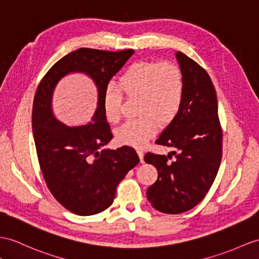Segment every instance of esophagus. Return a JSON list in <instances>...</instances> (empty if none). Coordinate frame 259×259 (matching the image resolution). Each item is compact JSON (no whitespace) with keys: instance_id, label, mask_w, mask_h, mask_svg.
<instances>
[{"instance_id":"obj_1","label":"esophagus","mask_w":259,"mask_h":259,"mask_svg":"<svg viewBox=\"0 0 259 259\" xmlns=\"http://www.w3.org/2000/svg\"><path fill=\"white\" fill-rule=\"evenodd\" d=\"M137 154H138V157H140L141 162L143 163L144 162V151L142 149H137Z\"/></svg>"}]
</instances>
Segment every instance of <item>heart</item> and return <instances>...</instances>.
I'll return each mask as SVG.
<instances>
[{
  "instance_id": "obj_1",
  "label": "heart",
  "mask_w": 259,
  "mask_h": 259,
  "mask_svg": "<svg viewBox=\"0 0 259 259\" xmlns=\"http://www.w3.org/2000/svg\"><path fill=\"white\" fill-rule=\"evenodd\" d=\"M116 88H109L103 97V113L110 123L121 117L122 95L137 98L135 119L116 130V142L142 147L153 137L160 125H168L178 116L185 98V78L174 62L138 61L131 65L118 80Z\"/></svg>"
}]
</instances>
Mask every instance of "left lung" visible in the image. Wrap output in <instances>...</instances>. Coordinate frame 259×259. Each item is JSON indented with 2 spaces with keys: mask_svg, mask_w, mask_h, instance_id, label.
<instances>
[{
  "mask_svg": "<svg viewBox=\"0 0 259 259\" xmlns=\"http://www.w3.org/2000/svg\"><path fill=\"white\" fill-rule=\"evenodd\" d=\"M176 57L185 78V98L178 116L163 130L156 144L178 149L172 156L147 153L144 159L158 170L147 189L157 211L179 214L203 200L219 171L222 158V128L218 99L210 75L184 53Z\"/></svg>",
  "mask_w": 259,
  "mask_h": 259,
  "instance_id": "left-lung-1",
  "label": "left lung"
}]
</instances>
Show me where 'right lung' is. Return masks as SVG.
Here are the masks:
<instances>
[{
  "label": "right lung",
  "mask_w": 259,
  "mask_h": 259,
  "mask_svg": "<svg viewBox=\"0 0 259 259\" xmlns=\"http://www.w3.org/2000/svg\"><path fill=\"white\" fill-rule=\"evenodd\" d=\"M133 54V49L79 48L57 61L37 88L31 127L41 172L55 199L78 215H93L108 209L119 182L140 162L130 146L100 150L113 138L103 113L104 93L113 75ZM72 72L89 75L98 88V108L93 122L80 126L59 122L51 108L56 83Z\"/></svg>",
  "instance_id": "add662e5"
}]
</instances>
